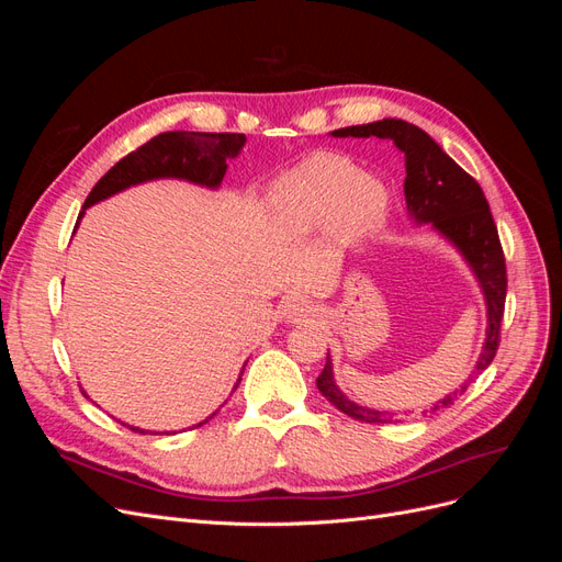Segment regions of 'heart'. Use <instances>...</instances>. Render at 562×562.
<instances>
[{
  "instance_id": "b5f03b06",
  "label": "heart",
  "mask_w": 562,
  "mask_h": 562,
  "mask_svg": "<svg viewBox=\"0 0 562 562\" xmlns=\"http://www.w3.org/2000/svg\"><path fill=\"white\" fill-rule=\"evenodd\" d=\"M351 178L353 168L339 161H304L297 171L281 178L271 192V206H274L279 227L288 234H302L326 225L342 201ZM361 192L370 206L372 203L378 206L382 201V187L375 182H361Z\"/></svg>"
}]
</instances>
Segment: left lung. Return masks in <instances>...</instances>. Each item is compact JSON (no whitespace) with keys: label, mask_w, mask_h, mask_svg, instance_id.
Here are the masks:
<instances>
[{"label":"left lung","mask_w":562,"mask_h":562,"mask_svg":"<svg viewBox=\"0 0 562 562\" xmlns=\"http://www.w3.org/2000/svg\"><path fill=\"white\" fill-rule=\"evenodd\" d=\"M335 135H359V138H370L378 135L382 140L394 143L405 157V203L407 215L415 225H427L436 229L440 236L462 252L469 269L479 281L485 310H487V330L485 345L475 372L485 370L499 349V333L504 318V302H506V260L499 244L497 225L492 220L490 206L483 196L481 184L475 182L462 166L454 164L443 149L438 147L431 135L424 133L419 126L401 122V119H382L375 124L349 126L339 128ZM316 386L335 407L347 413L353 419L361 422H380L384 417H394V413H380L356 403L349 398L342 389L337 386L333 378L330 361L323 368L316 380ZM457 396V391H454ZM452 396L440 403L448 405ZM436 403L429 411H438Z\"/></svg>","instance_id":"left-lung-1"}]
</instances>
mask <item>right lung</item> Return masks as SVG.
Here are the masks:
<instances>
[{
	"label": "right lung",
	"mask_w": 562,
	"mask_h": 562,
	"mask_svg": "<svg viewBox=\"0 0 562 562\" xmlns=\"http://www.w3.org/2000/svg\"><path fill=\"white\" fill-rule=\"evenodd\" d=\"M244 143V133H159L149 143L126 155L122 161H116L95 182L91 194L83 201V209L126 190L131 184L157 178H180L206 187H217L227 173V161L239 155ZM81 215L83 211L79 213V220Z\"/></svg>",
	"instance_id": "right-lung-1"
}]
</instances>
